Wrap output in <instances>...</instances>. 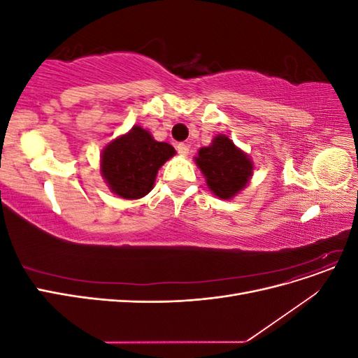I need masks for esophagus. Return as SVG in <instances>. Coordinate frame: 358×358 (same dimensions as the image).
<instances>
[{"label": "esophagus", "instance_id": "obj_1", "mask_svg": "<svg viewBox=\"0 0 358 358\" xmlns=\"http://www.w3.org/2000/svg\"><path fill=\"white\" fill-rule=\"evenodd\" d=\"M176 149H178V154H179L180 157H187L188 152H189V148H188V145H185V143H179V145L176 146Z\"/></svg>", "mask_w": 358, "mask_h": 358}]
</instances>
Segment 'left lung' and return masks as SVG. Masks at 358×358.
Instances as JSON below:
<instances>
[{
  "label": "left lung",
  "instance_id": "obj_1",
  "mask_svg": "<svg viewBox=\"0 0 358 358\" xmlns=\"http://www.w3.org/2000/svg\"><path fill=\"white\" fill-rule=\"evenodd\" d=\"M194 161L208 188L221 200H230L243 191L254 173L252 159L227 134L215 136L209 146L199 149Z\"/></svg>",
  "mask_w": 358,
  "mask_h": 358
}]
</instances>
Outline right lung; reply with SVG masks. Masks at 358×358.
Listing matches in <instances>:
<instances>
[{
	"instance_id": "right-lung-1",
	"label": "right lung",
	"mask_w": 358,
	"mask_h": 358,
	"mask_svg": "<svg viewBox=\"0 0 358 358\" xmlns=\"http://www.w3.org/2000/svg\"><path fill=\"white\" fill-rule=\"evenodd\" d=\"M175 154L171 145L157 142L148 129L134 125L104 146L100 155V173L116 196L137 200L154 188L159 167Z\"/></svg>"
}]
</instances>
